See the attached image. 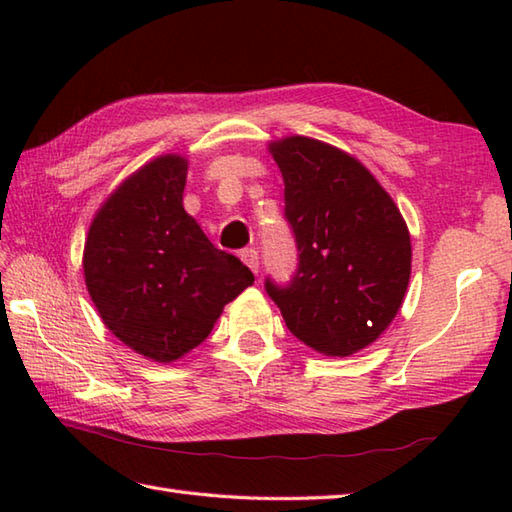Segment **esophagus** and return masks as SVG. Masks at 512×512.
<instances>
[{
	"label": "esophagus",
	"mask_w": 512,
	"mask_h": 512,
	"mask_svg": "<svg viewBox=\"0 0 512 512\" xmlns=\"http://www.w3.org/2000/svg\"><path fill=\"white\" fill-rule=\"evenodd\" d=\"M239 257H242V262L257 275V270H259V253H257V250L255 248H244L242 255H239Z\"/></svg>",
	"instance_id": "obj_1"
}]
</instances>
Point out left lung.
<instances>
[{"label": "left lung", "mask_w": 512, "mask_h": 512, "mask_svg": "<svg viewBox=\"0 0 512 512\" xmlns=\"http://www.w3.org/2000/svg\"><path fill=\"white\" fill-rule=\"evenodd\" d=\"M284 176L297 270L264 288L288 330L325 356H350L394 321L411 273V239L394 200L361 162L306 136L270 145Z\"/></svg>", "instance_id": "8db88e82"}]
</instances>
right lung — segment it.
Segmentation results:
<instances>
[{"mask_svg":"<svg viewBox=\"0 0 512 512\" xmlns=\"http://www.w3.org/2000/svg\"><path fill=\"white\" fill-rule=\"evenodd\" d=\"M187 160L160 156L118 187L90 226L83 273L101 319L125 345L176 361L211 334L253 273L184 211Z\"/></svg>","mask_w":512,"mask_h":512,"instance_id":"obj_1","label":"right lung"}]
</instances>
